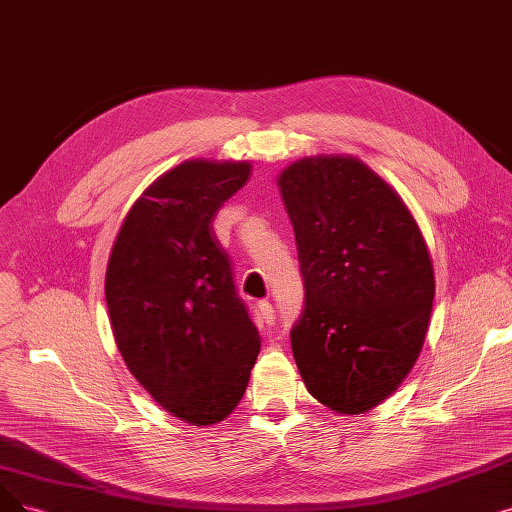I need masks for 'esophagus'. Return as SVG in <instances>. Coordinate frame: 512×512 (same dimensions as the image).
<instances>
[{
    "label": "esophagus",
    "instance_id": "esophagus-1",
    "mask_svg": "<svg viewBox=\"0 0 512 512\" xmlns=\"http://www.w3.org/2000/svg\"><path fill=\"white\" fill-rule=\"evenodd\" d=\"M258 311H260V317H262L264 323H267V325L275 323V309H273V304L269 300L258 302Z\"/></svg>",
    "mask_w": 512,
    "mask_h": 512
}]
</instances>
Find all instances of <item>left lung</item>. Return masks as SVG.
Masks as SVG:
<instances>
[{
    "instance_id": "left-lung-1",
    "label": "left lung",
    "mask_w": 512,
    "mask_h": 512,
    "mask_svg": "<svg viewBox=\"0 0 512 512\" xmlns=\"http://www.w3.org/2000/svg\"><path fill=\"white\" fill-rule=\"evenodd\" d=\"M277 185L304 279L292 330L298 372L327 410L365 414L397 391L422 351L431 252L401 195L353 155L298 159Z\"/></svg>"
}]
</instances>
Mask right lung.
<instances>
[{"mask_svg":"<svg viewBox=\"0 0 512 512\" xmlns=\"http://www.w3.org/2000/svg\"><path fill=\"white\" fill-rule=\"evenodd\" d=\"M250 172V161L189 159L161 174L121 222L107 264L121 357L163 410L193 426L235 410L260 353L212 231L214 214Z\"/></svg>","mask_w":512,"mask_h":512,"instance_id":"right-lung-1","label":"right lung"}]
</instances>
